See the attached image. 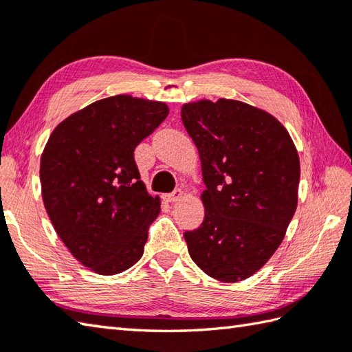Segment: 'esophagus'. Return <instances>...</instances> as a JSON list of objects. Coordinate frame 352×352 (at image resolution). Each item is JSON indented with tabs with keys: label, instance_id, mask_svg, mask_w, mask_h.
Segmentation results:
<instances>
[{
	"label": "esophagus",
	"instance_id": "esophagus-1",
	"mask_svg": "<svg viewBox=\"0 0 352 352\" xmlns=\"http://www.w3.org/2000/svg\"><path fill=\"white\" fill-rule=\"evenodd\" d=\"M183 195H184V192L182 189H175L172 193H166V195H164V199H166L168 203H175V201L182 199Z\"/></svg>",
	"mask_w": 352,
	"mask_h": 352
}]
</instances>
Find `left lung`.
Instances as JSON below:
<instances>
[{"label":"left lung","mask_w":352,"mask_h":352,"mask_svg":"<svg viewBox=\"0 0 352 352\" xmlns=\"http://www.w3.org/2000/svg\"><path fill=\"white\" fill-rule=\"evenodd\" d=\"M206 190L204 221L184 239L198 267L223 283L256 274L283 242L298 204L300 157L267 111L236 100L184 104Z\"/></svg>","instance_id":"obj_1"}]
</instances>
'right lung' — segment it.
Returning <instances> with one entry per match:
<instances>
[{"label":"right lung","instance_id":"1","mask_svg":"<svg viewBox=\"0 0 352 352\" xmlns=\"http://www.w3.org/2000/svg\"><path fill=\"white\" fill-rule=\"evenodd\" d=\"M169 113L164 102L109 96L58 124L41 157L43 206L81 265L101 275L131 267L160 213L140 182L134 149Z\"/></svg>","mask_w":352,"mask_h":352}]
</instances>
